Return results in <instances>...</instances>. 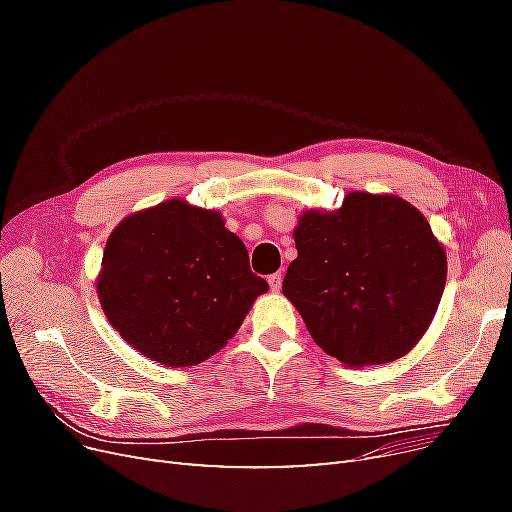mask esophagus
I'll use <instances>...</instances> for the list:
<instances>
[{
  "label": "esophagus",
  "mask_w": 512,
  "mask_h": 512,
  "mask_svg": "<svg viewBox=\"0 0 512 512\" xmlns=\"http://www.w3.org/2000/svg\"><path fill=\"white\" fill-rule=\"evenodd\" d=\"M269 286H271L273 292H280V288H282V273L269 275Z\"/></svg>",
  "instance_id": "1"
}]
</instances>
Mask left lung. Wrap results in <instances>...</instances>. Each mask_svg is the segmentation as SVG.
I'll use <instances>...</instances> for the list:
<instances>
[{
  "mask_svg": "<svg viewBox=\"0 0 512 512\" xmlns=\"http://www.w3.org/2000/svg\"><path fill=\"white\" fill-rule=\"evenodd\" d=\"M282 290L314 342L348 367L408 354L438 312L446 254L423 213L395 194L350 192L303 211Z\"/></svg>",
  "mask_w": 512,
  "mask_h": 512,
  "instance_id": "8db88e82",
  "label": "left lung"
}]
</instances>
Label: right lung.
<instances>
[{
  "label": "right lung",
  "mask_w": 512,
  "mask_h": 512,
  "mask_svg": "<svg viewBox=\"0 0 512 512\" xmlns=\"http://www.w3.org/2000/svg\"><path fill=\"white\" fill-rule=\"evenodd\" d=\"M96 286L113 329L164 367L207 361L269 290L222 213L179 198L119 222Z\"/></svg>",
  "instance_id": "1"
}]
</instances>
